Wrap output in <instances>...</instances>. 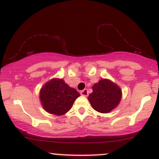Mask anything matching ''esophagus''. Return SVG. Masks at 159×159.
Wrapping results in <instances>:
<instances>
[{"label":"esophagus","instance_id":"obj_1","mask_svg":"<svg viewBox=\"0 0 159 159\" xmlns=\"http://www.w3.org/2000/svg\"><path fill=\"white\" fill-rule=\"evenodd\" d=\"M81 94L82 96H85L87 97L89 95V91H88V89H84L82 91H81Z\"/></svg>","mask_w":159,"mask_h":159}]
</instances>
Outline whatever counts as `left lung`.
<instances>
[{"mask_svg": "<svg viewBox=\"0 0 159 159\" xmlns=\"http://www.w3.org/2000/svg\"><path fill=\"white\" fill-rule=\"evenodd\" d=\"M89 101L92 108L101 113H108L120 103L121 89L109 79H102L92 86Z\"/></svg>", "mask_w": 159, "mask_h": 159, "instance_id": "8db88e82", "label": "left lung"}]
</instances>
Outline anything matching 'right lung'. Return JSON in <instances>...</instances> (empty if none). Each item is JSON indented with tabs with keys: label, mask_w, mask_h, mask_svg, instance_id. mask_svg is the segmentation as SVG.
Masks as SVG:
<instances>
[{
	"label": "right lung",
	"mask_w": 159,
	"mask_h": 159,
	"mask_svg": "<svg viewBox=\"0 0 159 159\" xmlns=\"http://www.w3.org/2000/svg\"><path fill=\"white\" fill-rule=\"evenodd\" d=\"M43 108L52 115H61L71 108L80 94L61 78H52L42 86L39 93Z\"/></svg>",
	"instance_id": "obj_1"
}]
</instances>
